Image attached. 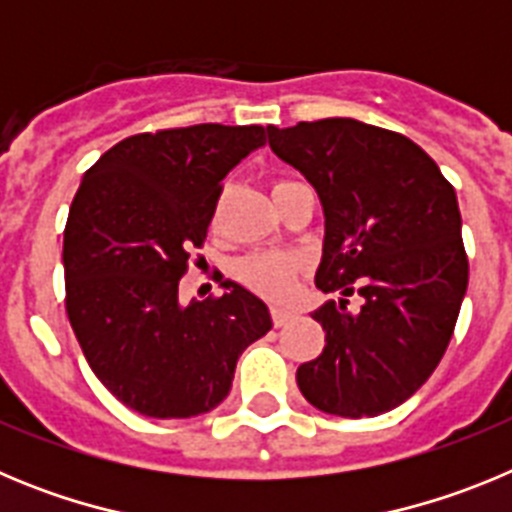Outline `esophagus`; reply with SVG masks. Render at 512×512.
Wrapping results in <instances>:
<instances>
[{"label": "esophagus", "instance_id": "esophagus-1", "mask_svg": "<svg viewBox=\"0 0 512 512\" xmlns=\"http://www.w3.org/2000/svg\"><path fill=\"white\" fill-rule=\"evenodd\" d=\"M271 320H274L277 328H282V325H287L292 320V312L284 310V307H271Z\"/></svg>", "mask_w": 512, "mask_h": 512}]
</instances>
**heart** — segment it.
Returning <instances> with one entry per match:
<instances>
[{
	"label": "heart",
	"mask_w": 512,
	"mask_h": 512,
	"mask_svg": "<svg viewBox=\"0 0 512 512\" xmlns=\"http://www.w3.org/2000/svg\"><path fill=\"white\" fill-rule=\"evenodd\" d=\"M279 184H274V187H279ZM297 271H300V259L297 256L271 251L251 253V256L241 259L238 266H235L238 279L243 284H248L253 292L269 297V300H284L289 295V289L295 284Z\"/></svg>",
	"instance_id": "heart-1"
}]
</instances>
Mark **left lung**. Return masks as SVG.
<instances>
[{"label":"left lung","mask_w":512,"mask_h":512,"mask_svg":"<svg viewBox=\"0 0 512 512\" xmlns=\"http://www.w3.org/2000/svg\"><path fill=\"white\" fill-rule=\"evenodd\" d=\"M266 133L318 192L325 238L315 284L341 292L312 312L325 348L297 369V387L323 413H387L431 377L467 295L454 187L413 140L351 117ZM354 291L365 302L351 313Z\"/></svg>","instance_id":"8db88e82"}]
</instances>
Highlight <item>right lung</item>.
Masks as SVG:
<instances>
[{
    "label": "right lung",
    "mask_w": 512,
    "mask_h": 512,
    "mask_svg": "<svg viewBox=\"0 0 512 512\" xmlns=\"http://www.w3.org/2000/svg\"><path fill=\"white\" fill-rule=\"evenodd\" d=\"M266 143L261 125H192L120 140L84 174L63 230L66 312L99 382L146 418H192L228 397L269 307L223 282L179 302L223 179Z\"/></svg>",
    "instance_id": "right-lung-1"
}]
</instances>
